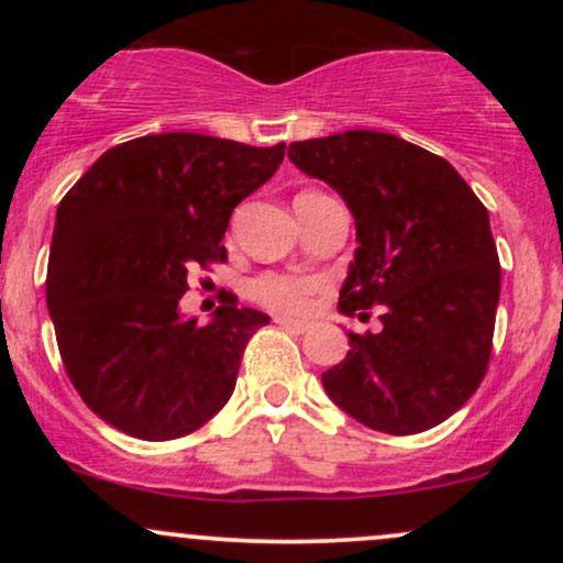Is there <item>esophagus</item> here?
Instances as JSON below:
<instances>
[{"mask_svg":"<svg viewBox=\"0 0 563 563\" xmlns=\"http://www.w3.org/2000/svg\"><path fill=\"white\" fill-rule=\"evenodd\" d=\"M275 322L277 325L288 328V331H294V333H307L309 328H312L307 320H294V318H275Z\"/></svg>","mask_w":563,"mask_h":563,"instance_id":"34e87169","label":"esophagus"}]
</instances>
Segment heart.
Masks as SVG:
<instances>
[{"mask_svg":"<svg viewBox=\"0 0 563 563\" xmlns=\"http://www.w3.org/2000/svg\"><path fill=\"white\" fill-rule=\"evenodd\" d=\"M320 288L322 280L312 275L264 273L249 283V296L254 301H260L262 307L275 309V312L299 314L312 307Z\"/></svg>","mask_w":563,"mask_h":563,"instance_id":"heart-1","label":"heart"}]
</instances>
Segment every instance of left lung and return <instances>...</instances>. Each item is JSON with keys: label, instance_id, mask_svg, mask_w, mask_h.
Segmentation results:
<instances>
[{"label": "left lung", "instance_id": "1", "mask_svg": "<svg viewBox=\"0 0 563 563\" xmlns=\"http://www.w3.org/2000/svg\"><path fill=\"white\" fill-rule=\"evenodd\" d=\"M288 158L346 200L357 251L341 288L349 318L380 307L378 333H349L322 373L328 397L367 429L418 434L448 421L487 376L500 260L487 209L442 156L352 129L290 142Z\"/></svg>", "mask_w": 563, "mask_h": 563}]
</instances>
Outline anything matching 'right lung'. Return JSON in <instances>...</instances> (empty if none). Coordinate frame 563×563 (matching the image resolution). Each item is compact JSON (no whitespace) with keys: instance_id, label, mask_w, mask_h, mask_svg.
<instances>
[{"instance_id":"right-lung-1","label":"right lung","mask_w":563,"mask_h":563,"mask_svg":"<svg viewBox=\"0 0 563 563\" xmlns=\"http://www.w3.org/2000/svg\"><path fill=\"white\" fill-rule=\"evenodd\" d=\"M286 145L169 132L121 142L57 206L47 303L70 384L95 416L147 442L200 429L224 407L267 314L224 296L214 320L179 314L187 277L228 262L235 206Z\"/></svg>"}]
</instances>
